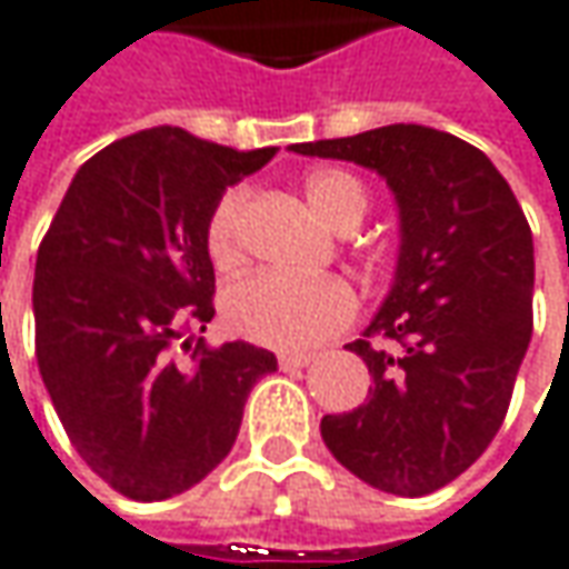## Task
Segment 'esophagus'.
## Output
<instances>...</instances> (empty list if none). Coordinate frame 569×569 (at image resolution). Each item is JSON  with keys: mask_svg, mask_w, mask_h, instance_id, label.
Wrapping results in <instances>:
<instances>
[{"mask_svg": "<svg viewBox=\"0 0 569 569\" xmlns=\"http://www.w3.org/2000/svg\"><path fill=\"white\" fill-rule=\"evenodd\" d=\"M316 360V353L309 351H283L280 353V367L283 370H302V367H309Z\"/></svg>", "mask_w": 569, "mask_h": 569, "instance_id": "1", "label": "esophagus"}]
</instances>
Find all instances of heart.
Masks as SVG:
<instances>
[{
    "instance_id": "1",
    "label": "heart",
    "mask_w": 569,
    "mask_h": 569,
    "mask_svg": "<svg viewBox=\"0 0 569 569\" xmlns=\"http://www.w3.org/2000/svg\"><path fill=\"white\" fill-rule=\"evenodd\" d=\"M306 199L331 228L348 231L367 216V192L341 170H318L306 180ZM244 196L228 192L206 228L212 263L228 270L241 257ZM224 325L267 348H306L331 338L357 316V296L338 277H292L263 270L231 283L221 296Z\"/></svg>"
}]
</instances>
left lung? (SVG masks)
<instances>
[{
	"instance_id": "obj_1",
	"label": "left lung",
	"mask_w": 569,
	"mask_h": 569,
	"mask_svg": "<svg viewBox=\"0 0 569 569\" xmlns=\"http://www.w3.org/2000/svg\"><path fill=\"white\" fill-rule=\"evenodd\" d=\"M289 151L367 167L396 199V273L348 345L373 377L370 399L321 418V438L373 489L428 496L506 418L531 341V228L492 160L438 128L383 124Z\"/></svg>"
}]
</instances>
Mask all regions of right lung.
Masks as SVG:
<instances>
[{
    "mask_svg": "<svg viewBox=\"0 0 569 569\" xmlns=\"http://www.w3.org/2000/svg\"><path fill=\"white\" fill-rule=\"evenodd\" d=\"M277 148L234 151L160 124L77 170L34 263L41 380L86 463L128 499L160 502L228 457L253 383L277 357L212 348L206 244L224 189Z\"/></svg>",
    "mask_w": 569,
    "mask_h": 569,
    "instance_id": "1",
    "label": "right lung"
}]
</instances>
